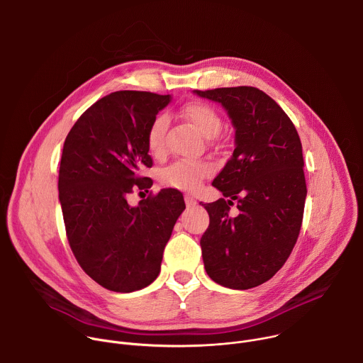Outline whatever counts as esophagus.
<instances>
[{
    "label": "esophagus",
    "mask_w": 363,
    "mask_h": 363,
    "mask_svg": "<svg viewBox=\"0 0 363 363\" xmlns=\"http://www.w3.org/2000/svg\"><path fill=\"white\" fill-rule=\"evenodd\" d=\"M184 199H185V203H186L188 206H195V205H196V199H195L191 194H185V195H184Z\"/></svg>",
    "instance_id": "obj_1"
}]
</instances>
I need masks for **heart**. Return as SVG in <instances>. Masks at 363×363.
<instances>
[{
    "label": "heart",
    "mask_w": 363,
    "mask_h": 363,
    "mask_svg": "<svg viewBox=\"0 0 363 363\" xmlns=\"http://www.w3.org/2000/svg\"><path fill=\"white\" fill-rule=\"evenodd\" d=\"M182 116L205 138H214L223 128V121L216 109L201 101H191L182 108ZM168 118L160 115L147 129L146 145L153 157H162L167 150ZM213 174V167L205 161H177L161 172V181L167 186L194 191Z\"/></svg>",
    "instance_id": "obj_1"
}]
</instances>
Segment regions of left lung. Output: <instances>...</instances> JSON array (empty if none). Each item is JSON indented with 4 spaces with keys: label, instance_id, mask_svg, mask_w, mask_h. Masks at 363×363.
Returning a JSON list of instances; mask_svg holds the SVG:
<instances>
[{
    "label": "left lung",
    "instance_id": "1",
    "mask_svg": "<svg viewBox=\"0 0 363 363\" xmlns=\"http://www.w3.org/2000/svg\"><path fill=\"white\" fill-rule=\"evenodd\" d=\"M194 93L221 103L235 128L233 157L213 181L230 199L201 203L210 216L201 237L205 272L224 287L247 290L270 280L297 241L307 194L301 142L286 112L260 89ZM233 200L237 215L229 211Z\"/></svg>",
    "mask_w": 363,
    "mask_h": 363
}]
</instances>
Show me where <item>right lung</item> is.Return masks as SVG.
<instances>
[{"label": "right lung", "instance_id": "obj_1", "mask_svg": "<svg viewBox=\"0 0 363 363\" xmlns=\"http://www.w3.org/2000/svg\"><path fill=\"white\" fill-rule=\"evenodd\" d=\"M171 101L169 94L121 90L99 99L70 129L62 153L59 199L77 263L101 287L130 293L161 272L165 245L185 210L178 189L167 188L130 206L133 189L152 167L146 135Z\"/></svg>", "mask_w": 363, "mask_h": 363}]
</instances>
